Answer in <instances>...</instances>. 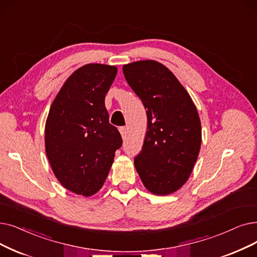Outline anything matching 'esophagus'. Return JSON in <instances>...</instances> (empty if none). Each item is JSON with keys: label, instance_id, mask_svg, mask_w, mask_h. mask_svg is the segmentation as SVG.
<instances>
[{"label": "esophagus", "instance_id": "1", "mask_svg": "<svg viewBox=\"0 0 257 257\" xmlns=\"http://www.w3.org/2000/svg\"><path fill=\"white\" fill-rule=\"evenodd\" d=\"M119 132H120V136H121V138L122 139H125L126 138V133H127V131H126V128L125 127H119Z\"/></svg>", "mask_w": 257, "mask_h": 257}]
</instances>
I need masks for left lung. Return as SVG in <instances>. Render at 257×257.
I'll return each mask as SVG.
<instances>
[{
    "label": "left lung",
    "instance_id": "left-lung-1",
    "mask_svg": "<svg viewBox=\"0 0 257 257\" xmlns=\"http://www.w3.org/2000/svg\"><path fill=\"white\" fill-rule=\"evenodd\" d=\"M122 72L142 99L148 119L136 169L151 193H173L187 182L199 153L197 109L175 75L159 62H133L124 65Z\"/></svg>",
    "mask_w": 257,
    "mask_h": 257
}]
</instances>
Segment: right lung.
I'll use <instances>...</instances> for the list:
<instances>
[{
	"mask_svg": "<svg viewBox=\"0 0 257 257\" xmlns=\"http://www.w3.org/2000/svg\"><path fill=\"white\" fill-rule=\"evenodd\" d=\"M117 68L87 64L67 79L50 107L45 149L52 171L63 187L90 196L104 185L121 146L109 122L105 96Z\"/></svg>",
	"mask_w": 257,
	"mask_h": 257,
	"instance_id": "add662e5",
	"label": "right lung"
}]
</instances>
